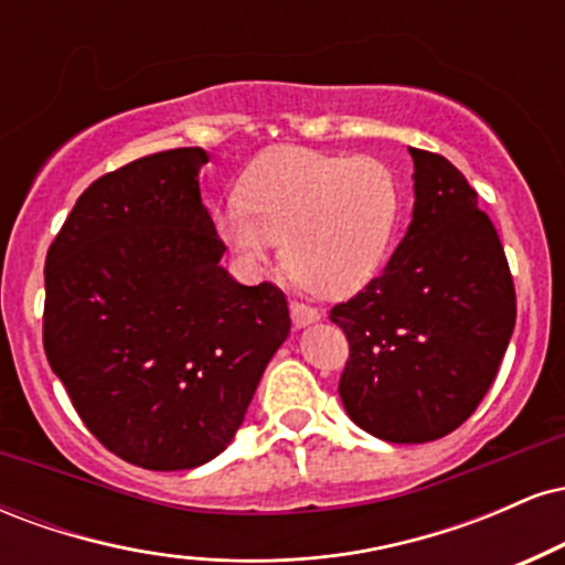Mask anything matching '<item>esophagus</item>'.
I'll list each match as a JSON object with an SVG mask.
<instances>
[{
  "mask_svg": "<svg viewBox=\"0 0 565 565\" xmlns=\"http://www.w3.org/2000/svg\"><path fill=\"white\" fill-rule=\"evenodd\" d=\"M289 313H291V323H295L297 329L302 327H310V323H316L321 319V313L316 308H310V305H305L300 300H291L289 302Z\"/></svg>",
  "mask_w": 565,
  "mask_h": 565,
  "instance_id": "esophagus-1",
  "label": "esophagus"
}]
</instances>
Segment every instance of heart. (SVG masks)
<instances>
[{"mask_svg": "<svg viewBox=\"0 0 565 565\" xmlns=\"http://www.w3.org/2000/svg\"><path fill=\"white\" fill-rule=\"evenodd\" d=\"M242 191L215 228L244 276H260L281 238L300 276L332 297L366 287L385 263L398 185L382 161L281 148L246 172Z\"/></svg>", "mask_w": 565, "mask_h": 565, "instance_id": "obj_1", "label": "heart"}]
</instances>
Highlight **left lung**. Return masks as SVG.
I'll list each match as a JSON object with an SVG mask.
<instances>
[{
	"label": "left lung",
	"mask_w": 565,
	"mask_h": 565,
	"mask_svg": "<svg viewBox=\"0 0 565 565\" xmlns=\"http://www.w3.org/2000/svg\"><path fill=\"white\" fill-rule=\"evenodd\" d=\"M414 210L382 276L332 308L348 337V417L391 444L457 430L494 382L515 329V289L499 236L465 174L408 148Z\"/></svg>",
	"instance_id": "8db88e82"
}]
</instances>
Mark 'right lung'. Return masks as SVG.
Here are the masks:
<instances>
[{"label":"right lung","mask_w":565,"mask_h":565,"mask_svg":"<svg viewBox=\"0 0 565 565\" xmlns=\"http://www.w3.org/2000/svg\"><path fill=\"white\" fill-rule=\"evenodd\" d=\"M204 148L97 178L44 263V353L89 433L129 465L191 470L244 423L289 337L287 297L220 265Z\"/></svg>","instance_id":"right-lung-1"}]
</instances>
